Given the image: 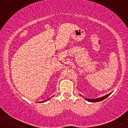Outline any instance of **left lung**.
Listing matches in <instances>:
<instances>
[{"mask_svg":"<svg viewBox=\"0 0 128 128\" xmlns=\"http://www.w3.org/2000/svg\"><path fill=\"white\" fill-rule=\"evenodd\" d=\"M111 94V92H110V94H108L107 95H105V96H103L102 98H98V99H86V100L87 101H88V102H100V101H102L104 99H106V98L108 97V96H110V94Z\"/></svg>","mask_w":128,"mask_h":128,"instance_id":"left-lung-1","label":"left lung"}]
</instances>
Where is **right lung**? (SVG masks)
<instances>
[{
  "instance_id": "right-lung-1",
  "label": "right lung",
  "mask_w": 128,
  "mask_h": 128,
  "mask_svg": "<svg viewBox=\"0 0 128 128\" xmlns=\"http://www.w3.org/2000/svg\"><path fill=\"white\" fill-rule=\"evenodd\" d=\"M48 100H49V99H48Z\"/></svg>"
}]
</instances>
